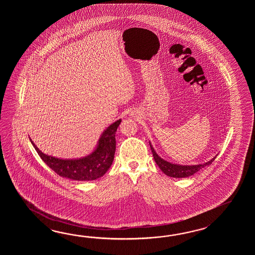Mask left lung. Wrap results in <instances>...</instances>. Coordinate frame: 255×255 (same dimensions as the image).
Listing matches in <instances>:
<instances>
[{
    "label": "left lung",
    "mask_w": 255,
    "mask_h": 255,
    "mask_svg": "<svg viewBox=\"0 0 255 255\" xmlns=\"http://www.w3.org/2000/svg\"><path fill=\"white\" fill-rule=\"evenodd\" d=\"M149 145H150L153 157H154V159L157 163V166L162 170V172L169 177H172V178H186V177L191 176L196 172H198L201 168L212 164L214 161V159L216 158V157H214L210 161L204 163V164H199V165H193V166H181V165L168 162V161L162 159L161 157H158L150 143H149Z\"/></svg>",
    "instance_id": "obj_1"
}]
</instances>
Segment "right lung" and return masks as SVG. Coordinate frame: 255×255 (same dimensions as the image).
<instances>
[{"instance_id":"add662e5","label":"right lung","mask_w":255,"mask_h":255,"mask_svg":"<svg viewBox=\"0 0 255 255\" xmlns=\"http://www.w3.org/2000/svg\"><path fill=\"white\" fill-rule=\"evenodd\" d=\"M120 122L121 120L109 126L101 135L96 150L89 156L79 159H60L45 155L30 140L43 162L61 177L80 181L95 180L109 170L114 160L116 131Z\"/></svg>"}]
</instances>
